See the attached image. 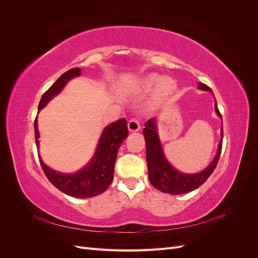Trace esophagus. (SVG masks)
I'll list each match as a JSON object with an SVG mask.
<instances>
[{
    "label": "esophagus",
    "instance_id": "34e87169",
    "mask_svg": "<svg viewBox=\"0 0 258 258\" xmlns=\"http://www.w3.org/2000/svg\"><path fill=\"white\" fill-rule=\"evenodd\" d=\"M140 128H141V124H140L139 119L132 118V119L129 120V122H128V129L130 131H138V130H140Z\"/></svg>",
    "mask_w": 258,
    "mask_h": 258
}]
</instances>
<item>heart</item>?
I'll return each instance as SVG.
<instances>
[{
    "label": "heart",
    "mask_w": 258,
    "mask_h": 258,
    "mask_svg": "<svg viewBox=\"0 0 258 258\" xmlns=\"http://www.w3.org/2000/svg\"><path fill=\"white\" fill-rule=\"evenodd\" d=\"M156 85H157V90H156V98L157 99L165 98L175 88V83L172 79H169V77L160 79V76L156 74H151L143 79L141 82V88L143 90H150Z\"/></svg>",
    "instance_id": "1"
}]
</instances>
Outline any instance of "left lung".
Segmentation results:
<instances>
[{
  "mask_svg": "<svg viewBox=\"0 0 258 258\" xmlns=\"http://www.w3.org/2000/svg\"><path fill=\"white\" fill-rule=\"evenodd\" d=\"M199 88L202 90L212 92V89L206 84H200ZM215 111L218 116L222 117L216 103ZM145 126L146 128H144L143 130V135L145 138L146 144L148 178H150V181L155 188L159 189L162 192H168L171 195L185 194L198 188V187L204 184L209 178V176L213 173L222 152L223 132L222 140L220 142V145H218L217 154L214 160L210 163V166L202 171V172L196 174H184L172 168V166L169 165V162L166 160L159 142L158 135L157 132H156V123L154 121V118L146 121Z\"/></svg>",
  "mask_w": 258,
  "mask_h": 258,
  "instance_id": "obj_1",
  "label": "left lung"
}]
</instances>
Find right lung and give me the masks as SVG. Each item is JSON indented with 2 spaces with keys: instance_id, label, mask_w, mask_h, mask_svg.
<instances>
[{
  "instance_id": "add662e5",
  "label": "right lung",
  "mask_w": 258,
  "mask_h": 258,
  "mask_svg": "<svg viewBox=\"0 0 258 258\" xmlns=\"http://www.w3.org/2000/svg\"><path fill=\"white\" fill-rule=\"evenodd\" d=\"M80 74L81 70L79 68H73L62 74L42 96L40 104H38V111H41L53 96L58 95L68 81L74 76H79ZM34 132L35 142L38 145L37 139L40 136H38L36 118L34 120ZM127 137L128 126L127 120L124 118L107 126L101 136L95 157L92 158L87 167L77 173L64 174L56 172V171L46 166L41 157H38V159H40L45 175L59 190L69 195V196L77 198L95 197L106 190L107 187L111 185L114 176L117 151Z\"/></svg>"
}]
</instances>
